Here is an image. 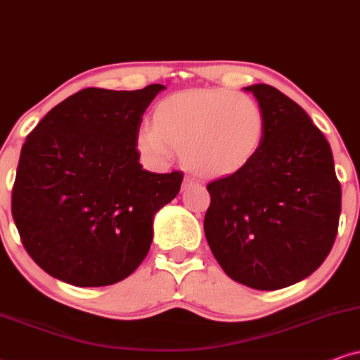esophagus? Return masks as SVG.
I'll return each instance as SVG.
<instances>
[{
    "label": "esophagus",
    "instance_id": "esophagus-1",
    "mask_svg": "<svg viewBox=\"0 0 360 360\" xmlns=\"http://www.w3.org/2000/svg\"><path fill=\"white\" fill-rule=\"evenodd\" d=\"M194 186H198V181H195L194 177L186 176V177H184V183H183V191L189 189V188H194Z\"/></svg>",
    "mask_w": 360,
    "mask_h": 360
}]
</instances>
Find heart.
Returning <instances> with one entry per match:
<instances>
[{
    "mask_svg": "<svg viewBox=\"0 0 360 360\" xmlns=\"http://www.w3.org/2000/svg\"><path fill=\"white\" fill-rule=\"evenodd\" d=\"M266 138V115L256 99L231 89H193L161 99L153 124L136 136L139 153L154 166L166 165L172 148L191 171L226 177L249 166Z\"/></svg>",
    "mask_w": 360,
    "mask_h": 360,
    "instance_id": "obj_1",
    "label": "heart"
}]
</instances>
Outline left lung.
<instances>
[{"label": "left lung", "instance_id": "left-lung-1", "mask_svg": "<svg viewBox=\"0 0 360 360\" xmlns=\"http://www.w3.org/2000/svg\"><path fill=\"white\" fill-rule=\"evenodd\" d=\"M244 89L264 109L266 138L251 165L207 184L204 233L231 279L276 290L329 256L342 193L329 143L307 112L269 84Z\"/></svg>", "mask_w": 360, "mask_h": 360}]
</instances>
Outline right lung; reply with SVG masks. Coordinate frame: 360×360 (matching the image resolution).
Instances as JSON below:
<instances>
[{
	"label": "right lung",
	"mask_w": 360,
	"mask_h": 360,
	"mask_svg": "<svg viewBox=\"0 0 360 360\" xmlns=\"http://www.w3.org/2000/svg\"><path fill=\"white\" fill-rule=\"evenodd\" d=\"M162 89L86 88L28 134L11 211L22 245L49 276L78 288L111 285L146 257L154 214L183 183L179 171H144L136 149L144 111Z\"/></svg>",
	"instance_id": "1"
}]
</instances>
